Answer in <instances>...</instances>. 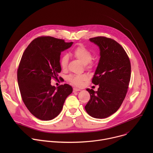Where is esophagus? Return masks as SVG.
<instances>
[{"mask_svg":"<svg viewBox=\"0 0 153 153\" xmlns=\"http://www.w3.org/2000/svg\"><path fill=\"white\" fill-rule=\"evenodd\" d=\"M80 91V89H78V88H73V93H76V92H77V91Z\"/></svg>","mask_w":153,"mask_h":153,"instance_id":"esophagus-1","label":"esophagus"}]
</instances>
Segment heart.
<instances>
[{
	"label": "heart",
	"instance_id": "b5f03b06",
	"mask_svg": "<svg viewBox=\"0 0 153 153\" xmlns=\"http://www.w3.org/2000/svg\"><path fill=\"white\" fill-rule=\"evenodd\" d=\"M72 54L74 57L79 59L83 64L86 69L91 70L94 67V63L92 60L93 54L91 52L82 45L76 47L73 51ZM69 61L68 56L66 54L62 56L60 59V65L63 70L66 69ZM88 79V76L85 74L78 75H70L68 77V80L73 85L76 86H81L83 82Z\"/></svg>",
	"mask_w": 153,
	"mask_h": 153
}]
</instances>
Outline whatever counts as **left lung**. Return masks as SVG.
<instances>
[{
    "mask_svg": "<svg viewBox=\"0 0 153 153\" xmlns=\"http://www.w3.org/2000/svg\"><path fill=\"white\" fill-rule=\"evenodd\" d=\"M99 47L100 58L92 83L97 91L87 88L90 99L85 106L90 116L106 118L116 113L126 95L131 78V63L123 48L114 39L105 36L90 39Z\"/></svg>",
    "mask_w": 153,
    "mask_h": 153,
    "instance_id": "left-lung-1",
    "label": "left lung"
}]
</instances>
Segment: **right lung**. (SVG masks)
<instances>
[{
  "label": "right lung",
  "instance_id": "right-lung-1",
  "mask_svg": "<svg viewBox=\"0 0 153 153\" xmlns=\"http://www.w3.org/2000/svg\"><path fill=\"white\" fill-rule=\"evenodd\" d=\"M73 42L51 36L34 39L22 56L17 69V82L22 99L29 111L42 120H50L61 112L65 99L72 91L68 84L57 88L51 80L58 78L62 69L61 52Z\"/></svg>",
  "mask_w": 153,
  "mask_h": 153
}]
</instances>
